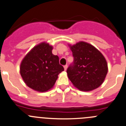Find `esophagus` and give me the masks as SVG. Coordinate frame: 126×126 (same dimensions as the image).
Instances as JSON below:
<instances>
[{
  "mask_svg": "<svg viewBox=\"0 0 126 126\" xmlns=\"http://www.w3.org/2000/svg\"><path fill=\"white\" fill-rule=\"evenodd\" d=\"M64 70L66 71L67 68H68V65H67V64H66V65H64Z\"/></svg>",
  "mask_w": 126,
  "mask_h": 126,
  "instance_id": "1",
  "label": "esophagus"
}]
</instances>
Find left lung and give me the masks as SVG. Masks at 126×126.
Returning a JSON list of instances; mask_svg holds the SVG:
<instances>
[{"label": "left lung", "mask_w": 126, "mask_h": 126, "mask_svg": "<svg viewBox=\"0 0 126 126\" xmlns=\"http://www.w3.org/2000/svg\"><path fill=\"white\" fill-rule=\"evenodd\" d=\"M69 47L74 61L66 72L73 85L81 91H90L100 86L108 73L104 56L95 47L82 41Z\"/></svg>", "instance_id": "8db88e82"}]
</instances>
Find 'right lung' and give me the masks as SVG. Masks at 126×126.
I'll use <instances>...</instances> for the list:
<instances>
[{"label": "right lung", "instance_id": "obj_1", "mask_svg": "<svg viewBox=\"0 0 126 126\" xmlns=\"http://www.w3.org/2000/svg\"><path fill=\"white\" fill-rule=\"evenodd\" d=\"M53 47L42 42L33 47L24 57L20 64V74L31 89L44 92L52 89L58 75L64 71L59 58L52 51Z\"/></svg>", "mask_w": 126, "mask_h": 126}]
</instances>
